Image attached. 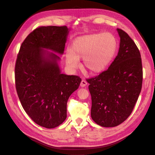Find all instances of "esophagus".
Masks as SVG:
<instances>
[{"mask_svg":"<svg viewBox=\"0 0 155 155\" xmlns=\"http://www.w3.org/2000/svg\"><path fill=\"white\" fill-rule=\"evenodd\" d=\"M87 85V81H86L85 80L83 79L82 81H81V84H80V85H81V87H85V86Z\"/></svg>","mask_w":155,"mask_h":155,"instance_id":"1","label":"esophagus"}]
</instances>
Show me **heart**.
I'll return each mask as SVG.
<instances>
[{"instance_id": "obj_1", "label": "heart", "mask_w": 155, "mask_h": 155, "mask_svg": "<svg viewBox=\"0 0 155 155\" xmlns=\"http://www.w3.org/2000/svg\"><path fill=\"white\" fill-rule=\"evenodd\" d=\"M117 48L116 38L110 33H98L79 37L73 41L71 50L65 53V61L70 68L80 66L83 59L85 67L91 73L104 71L114 58Z\"/></svg>"}]
</instances>
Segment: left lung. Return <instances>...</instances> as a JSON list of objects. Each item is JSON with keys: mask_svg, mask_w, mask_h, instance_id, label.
Masks as SVG:
<instances>
[{"mask_svg": "<svg viewBox=\"0 0 155 155\" xmlns=\"http://www.w3.org/2000/svg\"><path fill=\"white\" fill-rule=\"evenodd\" d=\"M117 55L108 70L89 78L91 117L97 124L114 127L130 115L141 92L143 71L140 51L128 34L120 28Z\"/></svg>", "mask_w": 155, "mask_h": 155, "instance_id": "left-lung-1", "label": "left lung"}]
</instances>
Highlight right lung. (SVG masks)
Here are the masks:
<instances>
[{
    "instance_id": "obj_1",
    "label": "right lung",
    "mask_w": 155,
    "mask_h": 155,
    "mask_svg": "<svg viewBox=\"0 0 155 155\" xmlns=\"http://www.w3.org/2000/svg\"><path fill=\"white\" fill-rule=\"evenodd\" d=\"M70 31L66 26L37 28L22 42L15 63V87L23 109L47 128L65 121L68 100L81 81L78 76L62 74L59 65L57 54H64Z\"/></svg>"
}]
</instances>
